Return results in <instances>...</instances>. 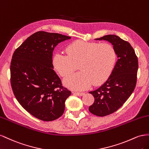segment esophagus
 <instances>
[{"label":"esophagus","instance_id":"obj_1","mask_svg":"<svg viewBox=\"0 0 149 149\" xmlns=\"http://www.w3.org/2000/svg\"><path fill=\"white\" fill-rule=\"evenodd\" d=\"M74 93L78 96H82L84 95V93L83 92H74Z\"/></svg>","mask_w":149,"mask_h":149}]
</instances>
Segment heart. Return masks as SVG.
<instances>
[{
	"instance_id": "obj_1",
	"label": "heart",
	"mask_w": 149,
	"mask_h": 149,
	"mask_svg": "<svg viewBox=\"0 0 149 149\" xmlns=\"http://www.w3.org/2000/svg\"><path fill=\"white\" fill-rule=\"evenodd\" d=\"M67 55L56 53L52 62L55 69L62 77L72 74L79 64L80 70L67 77L63 82L72 90H84L93 84L104 82L110 76L116 60L113 47L109 44H98L76 40L67 45Z\"/></svg>"
}]
</instances>
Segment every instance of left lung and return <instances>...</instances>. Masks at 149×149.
<instances>
[{"instance_id":"left-lung-1","label":"left lung","mask_w":149,"mask_h":149,"mask_svg":"<svg viewBox=\"0 0 149 149\" xmlns=\"http://www.w3.org/2000/svg\"><path fill=\"white\" fill-rule=\"evenodd\" d=\"M95 40H104L113 45L118 60L113 69L102 86L89 93L94 102L88 108L97 116L104 117L121 107L134 92L138 70V58L128 42L116 35H107Z\"/></svg>"}]
</instances>
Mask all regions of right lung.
<instances>
[{
	"label": "right lung",
	"mask_w": 149,
	"mask_h": 149,
	"mask_svg": "<svg viewBox=\"0 0 149 149\" xmlns=\"http://www.w3.org/2000/svg\"><path fill=\"white\" fill-rule=\"evenodd\" d=\"M70 37L39 31L25 40L13 54L10 84L16 99L33 116L43 121L61 117L71 92L54 70L56 46Z\"/></svg>",
	"instance_id": "1"
}]
</instances>
